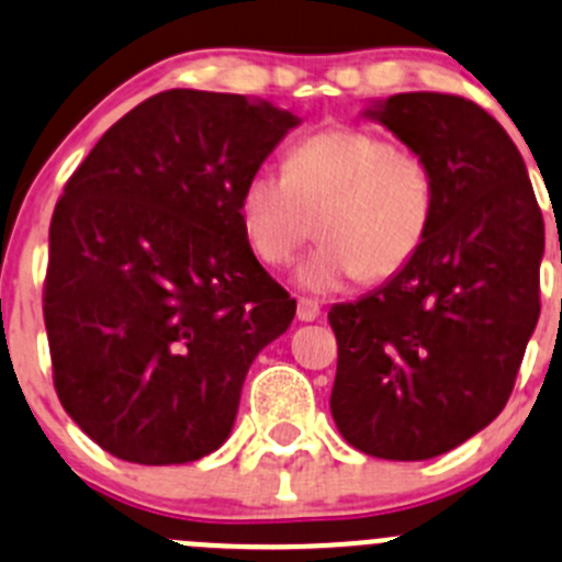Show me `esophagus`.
I'll return each mask as SVG.
<instances>
[{"mask_svg": "<svg viewBox=\"0 0 562 562\" xmlns=\"http://www.w3.org/2000/svg\"><path fill=\"white\" fill-rule=\"evenodd\" d=\"M296 318L304 321V324H310V321H318L321 318L318 302H313V299H299Z\"/></svg>", "mask_w": 562, "mask_h": 562, "instance_id": "obj_1", "label": "esophagus"}]
</instances>
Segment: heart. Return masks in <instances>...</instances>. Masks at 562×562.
Segmentation results:
<instances>
[{
	"label": "heart",
	"mask_w": 562,
	"mask_h": 562,
	"mask_svg": "<svg viewBox=\"0 0 562 562\" xmlns=\"http://www.w3.org/2000/svg\"><path fill=\"white\" fill-rule=\"evenodd\" d=\"M437 189L428 165L373 131H318L285 156V172L260 167L244 181L238 220L249 249L288 266L318 216V247L293 282L329 296L357 280L381 282L408 266L428 236Z\"/></svg>",
	"instance_id": "heart-1"
}]
</instances>
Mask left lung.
I'll return each instance as SVG.
<instances>
[{
    "mask_svg": "<svg viewBox=\"0 0 562 562\" xmlns=\"http://www.w3.org/2000/svg\"><path fill=\"white\" fill-rule=\"evenodd\" d=\"M362 117L434 176L423 247L357 302L331 304L329 408L351 448L426 461L459 448L508 403L541 313L543 216L508 131L477 103L397 92Z\"/></svg>",
    "mask_w": 562,
    "mask_h": 562,
    "instance_id": "8db88e82",
    "label": "left lung"
}]
</instances>
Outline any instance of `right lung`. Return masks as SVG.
I'll use <instances>...</instances> for the list:
<instances>
[{
  "label": "right lung",
  "instance_id": "right-lung-1",
  "mask_svg": "<svg viewBox=\"0 0 562 562\" xmlns=\"http://www.w3.org/2000/svg\"><path fill=\"white\" fill-rule=\"evenodd\" d=\"M299 123L263 98L167 90L65 183L43 318L59 403L106 453L189 464L231 437L249 364L296 315L249 249L238 198Z\"/></svg>",
  "mask_w": 562,
  "mask_h": 562
}]
</instances>
